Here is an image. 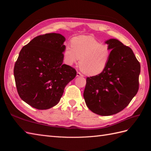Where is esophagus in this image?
Instances as JSON below:
<instances>
[{
	"label": "esophagus",
	"mask_w": 151,
	"mask_h": 151,
	"mask_svg": "<svg viewBox=\"0 0 151 151\" xmlns=\"http://www.w3.org/2000/svg\"><path fill=\"white\" fill-rule=\"evenodd\" d=\"M84 76L82 74H81L80 72H77V77H83Z\"/></svg>",
	"instance_id": "34e87169"
}]
</instances>
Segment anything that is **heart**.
<instances>
[{"mask_svg":"<svg viewBox=\"0 0 151 151\" xmlns=\"http://www.w3.org/2000/svg\"><path fill=\"white\" fill-rule=\"evenodd\" d=\"M72 45H66L63 55L64 62L72 65L79 61V67L85 74L96 76L108 65L111 51L106 44L99 43L92 36L81 35L73 38Z\"/></svg>","mask_w":151,"mask_h":151,"instance_id":"1","label":"heart"}]
</instances>
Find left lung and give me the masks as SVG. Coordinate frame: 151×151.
<instances>
[{"label": "left lung", "instance_id": "left-lung-1", "mask_svg": "<svg viewBox=\"0 0 151 151\" xmlns=\"http://www.w3.org/2000/svg\"><path fill=\"white\" fill-rule=\"evenodd\" d=\"M111 50L101 74L86 78L84 98L93 113L109 116L128 106L139 90L140 65L132 50L116 39L104 42Z\"/></svg>", "mask_w": 151, "mask_h": 151}]
</instances>
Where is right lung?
Wrapping results in <instances>:
<instances>
[{
  "label": "right lung",
  "mask_w": 151,
  "mask_h": 151,
  "mask_svg": "<svg viewBox=\"0 0 151 151\" xmlns=\"http://www.w3.org/2000/svg\"><path fill=\"white\" fill-rule=\"evenodd\" d=\"M65 38L58 33L36 36L22 47L14 75L20 98L32 107L47 109L60 101L67 84L77 74L63 64Z\"/></svg>",
  "instance_id": "obj_1"
}]
</instances>
